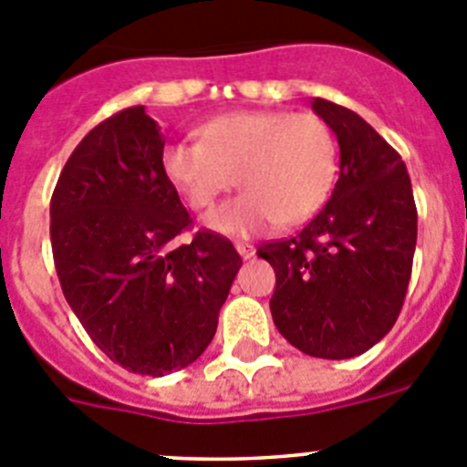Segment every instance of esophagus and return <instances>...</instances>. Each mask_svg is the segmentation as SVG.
I'll use <instances>...</instances> for the list:
<instances>
[{"label": "esophagus", "instance_id": "esophagus-1", "mask_svg": "<svg viewBox=\"0 0 467 467\" xmlns=\"http://www.w3.org/2000/svg\"><path fill=\"white\" fill-rule=\"evenodd\" d=\"M236 250L243 259L254 257V245H250V243H236Z\"/></svg>", "mask_w": 467, "mask_h": 467}]
</instances>
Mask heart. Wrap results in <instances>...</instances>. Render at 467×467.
Segmentation results:
<instances>
[{"label": "heart", "instance_id": "b5f03b06", "mask_svg": "<svg viewBox=\"0 0 467 467\" xmlns=\"http://www.w3.org/2000/svg\"><path fill=\"white\" fill-rule=\"evenodd\" d=\"M161 168L193 210L241 184L245 192L213 210L205 226L254 236L306 222L323 208L337 177V140L313 111H231L201 128V142L166 144Z\"/></svg>", "mask_w": 467, "mask_h": 467}]
</instances>
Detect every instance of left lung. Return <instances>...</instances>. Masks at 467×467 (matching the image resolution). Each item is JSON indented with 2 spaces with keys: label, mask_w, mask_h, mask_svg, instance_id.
<instances>
[{
  "label": "left lung",
  "mask_w": 467,
  "mask_h": 467,
  "mask_svg": "<svg viewBox=\"0 0 467 467\" xmlns=\"http://www.w3.org/2000/svg\"><path fill=\"white\" fill-rule=\"evenodd\" d=\"M339 142V180L299 236L257 250L274 266L271 316L313 358H356L390 332L416 250L411 180L398 151L356 111L316 98Z\"/></svg>",
  "instance_id": "8db88e82"
}]
</instances>
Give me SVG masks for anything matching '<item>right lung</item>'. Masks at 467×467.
<instances>
[{
  "mask_svg": "<svg viewBox=\"0 0 467 467\" xmlns=\"http://www.w3.org/2000/svg\"><path fill=\"white\" fill-rule=\"evenodd\" d=\"M163 133L144 107L95 126L72 151L51 198L60 287L95 346L123 369L163 377L213 341L241 257L192 224L163 175Z\"/></svg>",
  "mask_w": 467,
  "mask_h": 467,
  "instance_id": "right-lung-1",
  "label": "right lung"
}]
</instances>
